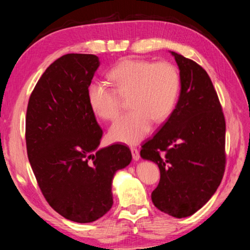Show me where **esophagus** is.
<instances>
[{
	"mask_svg": "<svg viewBox=\"0 0 250 250\" xmlns=\"http://www.w3.org/2000/svg\"><path fill=\"white\" fill-rule=\"evenodd\" d=\"M131 152H132V157L135 161H139L140 160V151L136 149L134 147H131Z\"/></svg>",
	"mask_w": 250,
	"mask_h": 250,
	"instance_id": "esophagus-1",
	"label": "esophagus"
}]
</instances>
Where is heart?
Listing matches in <instances>:
<instances>
[{
  "label": "heart",
  "mask_w": 250,
  "mask_h": 250,
  "mask_svg": "<svg viewBox=\"0 0 250 250\" xmlns=\"http://www.w3.org/2000/svg\"><path fill=\"white\" fill-rule=\"evenodd\" d=\"M108 78L119 94L130 93L128 104L132 108L110 126V140L137 144L149 133L153 120L159 124L171 115L180 84L179 73L171 63L125 59L111 68ZM87 99L100 118L114 120L118 116L120 101L107 83H90Z\"/></svg>",
  "instance_id": "b5f03b06"
}]
</instances>
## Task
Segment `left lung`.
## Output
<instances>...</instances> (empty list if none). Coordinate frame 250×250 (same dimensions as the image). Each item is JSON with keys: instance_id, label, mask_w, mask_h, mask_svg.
I'll list each match as a JSON object with an SVG mask.
<instances>
[{"instance_id": "left-lung-1", "label": "left lung", "mask_w": 250, "mask_h": 250, "mask_svg": "<svg viewBox=\"0 0 250 250\" xmlns=\"http://www.w3.org/2000/svg\"><path fill=\"white\" fill-rule=\"evenodd\" d=\"M180 76V94L166 124L142 146L141 157L158 164L160 182L151 200L176 218L193 215L216 192L226 167V121L208 74L171 51Z\"/></svg>"}]
</instances>
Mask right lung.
Masks as SVG:
<instances>
[{
    "label": "right lung",
    "mask_w": 250,
    "mask_h": 250,
    "mask_svg": "<svg viewBox=\"0 0 250 250\" xmlns=\"http://www.w3.org/2000/svg\"><path fill=\"white\" fill-rule=\"evenodd\" d=\"M99 65L94 55L62 56L37 82L26 109V151L42 193L57 213L79 224L111 208L114 175L132 160L125 145L98 148L103 131L87 89Z\"/></svg>",
    "instance_id": "1"
}]
</instances>
